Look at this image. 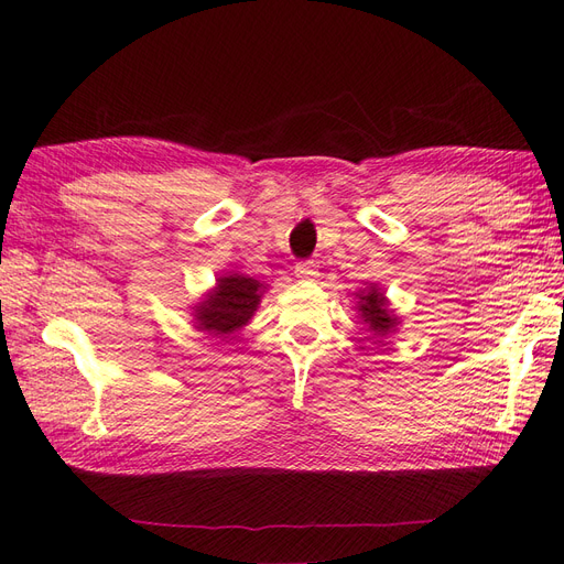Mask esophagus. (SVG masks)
Instances as JSON below:
<instances>
[{
  "instance_id": "obj_1",
  "label": "esophagus",
  "mask_w": 564,
  "mask_h": 564,
  "mask_svg": "<svg viewBox=\"0 0 564 564\" xmlns=\"http://www.w3.org/2000/svg\"><path fill=\"white\" fill-rule=\"evenodd\" d=\"M294 275H296L299 280H313V278L317 275V268H315L313 261H301V263H296V268H294Z\"/></svg>"
}]
</instances>
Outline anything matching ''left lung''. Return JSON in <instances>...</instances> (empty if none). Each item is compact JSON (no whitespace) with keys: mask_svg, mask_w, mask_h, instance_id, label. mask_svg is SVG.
I'll return each instance as SVG.
<instances>
[{"mask_svg":"<svg viewBox=\"0 0 564 564\" xmlns=\"http://www.w3.org/2000/svg\"><path fill=\"white\" fill-rule=\"evenodd\" d=\"M358 315L377 337H387L399 325V317L389 308V299L375 284L358 294Z\"/></svg>","mask_w":564,"mask_h":564,"instance_id":"1","label":"left lung"}]
</instances>
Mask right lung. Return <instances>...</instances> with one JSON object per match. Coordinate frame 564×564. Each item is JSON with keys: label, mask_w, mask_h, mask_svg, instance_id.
I'll return each mask as SVG.
<instances>
[{"label": "right lung", "mask_w": 564, "mask_h": 564, "mask_svg": "<svg viewBox=\"0 0 564 564\" xmlns=\"http://www.w3.org/2000/svg\"><path fill=\"white\" fill-rule=\"evenodd\" d=\"M263 292L265 286L261 282L239 272L218 278L206 299L194 306V327L210 337L235 334L253 317Z\"/></svg>", "instance_id": "right-lung-1"}]
</instances>
